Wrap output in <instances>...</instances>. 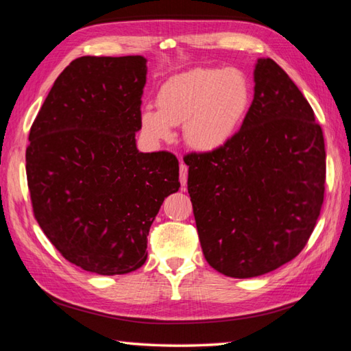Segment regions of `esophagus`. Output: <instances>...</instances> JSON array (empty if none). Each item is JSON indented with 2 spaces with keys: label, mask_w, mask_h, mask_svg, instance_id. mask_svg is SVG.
Returning a JSON list of instances; mask_svg holds the SVG:
<instances>
[{
  "label": "esophagus",
  "mask_w": 351,
  "mask_h": 351,
  "mask_svg": "<svg viewBox=\"0 0 351 351\" xmlns=\"http://www.w3.org/2000/svg\"><path fill=\"white\" fill-rule=\"evenodd\" d=\"M187 171H189V167L184 162L180 164V181H181V186L182 189L187 186Z\"/></svg>",
  "instance_id": "esophagus-1"
}]
</instances>
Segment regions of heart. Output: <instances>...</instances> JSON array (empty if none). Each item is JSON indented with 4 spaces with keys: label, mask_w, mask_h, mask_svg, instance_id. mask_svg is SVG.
<instances>
[{
    "label": "heart",
    "mask_w": 351,
    "mask_h": 351,
    "mask_svg": "<svg viewBox=\"0 0 351 351\" xmlns=\"http://www.w3.org/2000/svg\"><path fill=\"white\" fill-rule=\"evenodd\" d=\"M156 110L144 109L141 133L152 143L169 141L182 125L196 150L219 149L237 129L248 103L245 76L234 69H193L171 76L156 92Z\"/></svg>",
    "instance_id": "obj_1"
}]
</instances>
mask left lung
<instances>
[{
	"label": "left lung",
	"mask_w": 351,
	"mask_h": 351,
	"mask_svg": "<svg viewBox=\"0 0 351 351\" xmlns=\"http://www.w3.org/2000/svg\"><path fill=\"white\" fill-rule=\"evenodd\" d=\"M184 162L202 253L215 270L254 278L302 252L324 202L326 144L308 101L271 58L256 62L241 129Z\"/></svg>",
	"instance_id": "8db88e82"
}]
</instances>
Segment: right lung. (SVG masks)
Masks as SVG:
<instances>
[{
	"instance_id": "obj_1",
	"label": "right lung",
	"mask_w": 351,
	"mask_h": 351,
	"mask_svg": "<svg viewBox=\"0 0 351 351\" xmlns=\"http://www.w3.org/2000/svg\"><path fill=\"white\" fill-rule=\"evenodd\" d=\"M145 62L139 55L73 60L30 127L35 219L69 263L98 275L145 263L152 222L181 186L173 154L136 149Z\"/></svg>"
}]
</instances>
